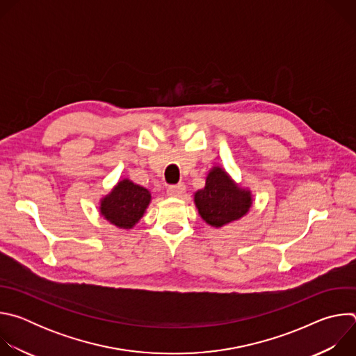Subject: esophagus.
<instances>
[{"label": "esophagus", "mask_w": 356, "mask_h": 356, "mask_svg": "<svg viewBox=\"0 0 356 356\" xmlns=\"http://www.w3.org/2000/svg\"><path fill=\"white\" fill-rule=\"evenodd\" d=\"M186 191V186L183 183H179V184H173V186H169L168 187V194L170 197H181Z\"/></svg>", "instance_id": "1"}]
</instances>
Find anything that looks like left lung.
Segmentation results:
<instances>
[{
	"label": "left lung",
	"instance_id": "left-lung-1",
	"mask_svg": "<svg viewBox=\"0 0 356 356\" xmlns=\"http://www.w3.org/2000/svg\"><path fill=\"white\" fill-rule=\"evenodd\" d=\"M194 202L202 220L221 228L248 214L252 194L236 184L222 168L216 166L209 172L204 188L194 193Z\"/></svg>",
	"mask_w": 356,
	"mask_h": 356
}]
</instances>
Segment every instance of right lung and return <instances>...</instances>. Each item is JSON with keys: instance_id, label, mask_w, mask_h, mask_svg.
<instances>
[{"instance_id": "1", "label": "right lung", "mask_w": 356, "mask_h": 356, "mask_svg": "<svg viewBox=\"0 0 356 356\" xmlns=\"http://www.w3.org/2000/svg\"><path fill=\"white\" fill-rule=\"evenodd\" d=\"M147 188L124 179L99 201V213L113 225L131 229L143 217L149 202Z\"/></svg>"}]
</instances>
